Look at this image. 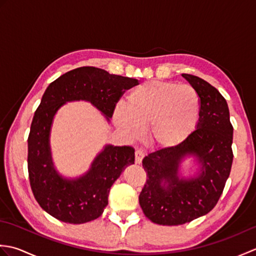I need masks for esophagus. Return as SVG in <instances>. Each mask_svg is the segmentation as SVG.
Segmentation results:
<instances>
[{"instance_id":"1","label":"esophagus","mask_w":256,"mask_h":256,"mask_svg":"<svg viewBox=\"0 0 256 256\" xmlns=\"http://www.w3.org/2000/svg\"><path fill=\"white\" fill-rule=\"evenodd\" d=\"M144 155L145 154L142 150H138L135 152V162H136V164H140L144 158Z\"/></svg>"}]
</instances>
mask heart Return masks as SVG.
Returning a JSON list of instances; mask_svg holds the SVG:
<instances>
[{"label": "heart", "mask_w": 256, "mask_h": 256, "mask_svg": "<svg viewBox=\"0 0 256 256\" xmlns=\"http://www.w3.org/2000/svg\"><path fill=\"white\" fill-rule=\"evenodd\" d=\"M200 99L194 88L170 81H150L130 92L126 106L114 108L116 126L130 138L148 128L150 142L162 150L178 148L197 126Z\"/></svg>", "instance_id": "heart-1"}]
</instances>
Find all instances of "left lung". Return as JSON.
Instances as JSON below:
<instances>
[{
  "label": "left lung",
  "instance_id": "obj_1",
  "mask_svg": "<svg viewBox=\"0 0 256 256\" xmlns=\"http://www.w3.org/2000/svg\"><path fill=\"white\" fill-rule=\"evenodd\" d=\"M182 76L199 96L197 130L178 148H162L143 160L148 179L138 197L140 208L152 222L162 226L187 224L214 209L233 160V126L226 99L204 79ZM187 156H194L200 165L198 172L188 178L180 174Z\"/></svg>",
  "mask_w": 256,
  "mask_h": 256
}]
</instances>
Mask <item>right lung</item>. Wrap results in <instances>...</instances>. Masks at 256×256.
<instances>
[{
    "label": "right lung",
    "mask_w": 256,
    "mask_h": 256,
    "mask_svg": "<svg viewBox=\"0 0 256 256\" xmlns=\"http://www.w3.org/2000/svg\"><path fill=\"white\" fill-rule=\"evenodd\" d=\"M136 84L138 79L111 74L96 67H80L64 74L47 86L32 121L27 166L35 199L54 218L74 224L99 218L108 206L111 186L135 160L131 146L108 144L84 175L64 177L56 170L50 148L56 113L67 102L86 101L110 122L124 91Z\"/></svg>",
    "instance_id": "1"
}]
</instances>
